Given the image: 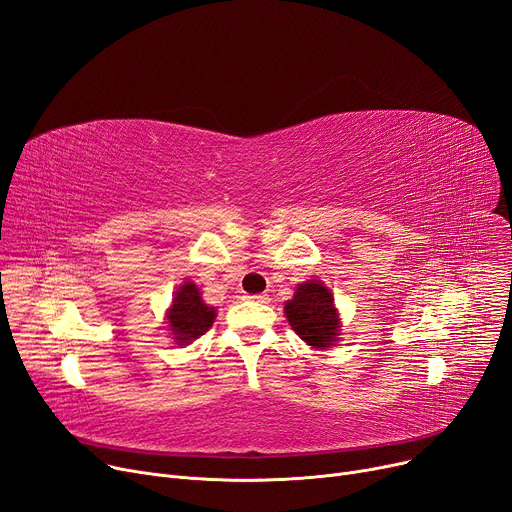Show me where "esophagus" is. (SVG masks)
Instances as JSON below:
<instances>
[{
  "label": "esophagus",
  "instance_id": "34e87169",
  "mask_svg": "<svg viewBox=\"0 0 512 512\" xmlns=\"http://www.w3.org/2000/svg\"><path fill=\"white\" fill-rule=\"evenodd\" d=\"M247 299L253 301V303H267V301H270V297H267V294H249Z\"/></svg>",
  "mask_w": 512,
  "mask_h": 512
}]
</instances>
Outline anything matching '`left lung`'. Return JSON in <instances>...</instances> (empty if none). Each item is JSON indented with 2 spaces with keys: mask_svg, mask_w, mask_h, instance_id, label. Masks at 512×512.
I'll use <instances>...</instances> for the list:
<instances>
[{
  "mask_svg": "<svg viewBox=\"0 0 512 512\" xmlns=\"http://www.w3.org/2000/svg\"><path fill=\"white\" fill-rule=\"evenodd\" d=\"M290 328L311 348L334 346L340 336V319L330 288L321 280H309L297 286V292L284 305Z\"/></svg>",
  "mask_w": 512,
  "mask_h": 512,
  "instance_id": "left-lung-1",
  "label": "left lung"
}]
</instances>
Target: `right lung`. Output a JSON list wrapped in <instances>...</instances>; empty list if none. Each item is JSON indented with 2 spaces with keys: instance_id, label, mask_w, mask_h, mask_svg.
<instances>
[{
  "instance_id": "obj_1",
  "label": "right lung",
  "mask_w": 512,
  "mask_h": 512,
  "mask_svg": "<svg viewBox=\"0 0 512 512\" xmlns=\"http://www.w3.org/2000/svg\"><path fill=\"white\" fill-rule=\"evenodd\" d=\"M215 321V307H209L201 299V290L195 282L186 280L172 299V307L168 309V321L172 338L178 346L191 344L199 336H203Z\"/></svg>"
}]
</instances>
